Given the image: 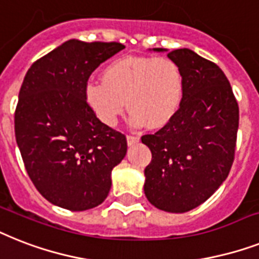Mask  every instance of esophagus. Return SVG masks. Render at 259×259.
I'll return each mask as SVG.
<instances>
[{
  "label": "esophagus",
  "instance_id": "obj_1",
  "mask_svg": "<svg viewBox=\"0 0 259 259\" xmlns=\"http://www.w3.org/2000/svg\"><path fill=\"white\" fill-rule=\"evenodd\" d=\"M126 140H127V145H129V146H133V145H136L140 142V137L127 136V138H126Z\"/></svg>",
  "mask_w": 259,
  "mask_h": 259
}]
</instances>
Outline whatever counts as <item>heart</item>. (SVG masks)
<instances>
[{
	"label": "heart",
	"instance_id": "1",
	"mask_svg": "<svg viewBox=\"0 0 259 259\" xmlns=\"http://www.w3.org/2000/svg\"><path fill=\"white\" fill-rule=\"evenodd\" d=\"M182 97L180 66L165 57H123L104 69L102 82L85 86L86 104L106 126L117 125L126 101L134 127H163L177 114Z\"/></svg>",
	"mask_w": 259,
	"mask_h": 259
}]
</instances>
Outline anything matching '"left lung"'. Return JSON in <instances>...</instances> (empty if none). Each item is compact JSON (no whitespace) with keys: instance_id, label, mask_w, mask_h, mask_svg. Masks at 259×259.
Instances as JSON below:
<instances>
[{"instance_id":"8db88e82","label":"left lung","mask_w":259,"mask_h":259,"mask_svg":"<svg viewBox=\"0 0 259 259\" xmlns=\"http://www.w3.org/2000/svg\"><path fill=\"white\" fill-rule=\"evenodd\" d=\"M167 57L180 66L184 97L167 125L141 138L151 151L144 190L157 209L185 213L210 198L229 176L239 109L218 65L190 49L173 50Z\"/></svg>"}]
</instances>
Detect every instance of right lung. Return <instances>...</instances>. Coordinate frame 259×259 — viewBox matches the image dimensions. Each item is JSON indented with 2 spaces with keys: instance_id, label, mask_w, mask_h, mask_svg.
<instances>
[{
  "instance_id": "obj_1",
  "label": "right lung",
  "mask_w": 259,
  "mask_h": 259,
  "mask_svg": "<svg viewBox=\"0 0 259 259\" xmlns=\"http://www.w3.org/2000/svg\"><path fill=\"white\" fill-rule=\"evenodd\" d=\"M125 46L69 39L25 75L14 114L16 141L31 182L53 205L93 209L111 188L126 137L104 125L85 100L90 74Z\"/></svg>"
}]
</instances>
